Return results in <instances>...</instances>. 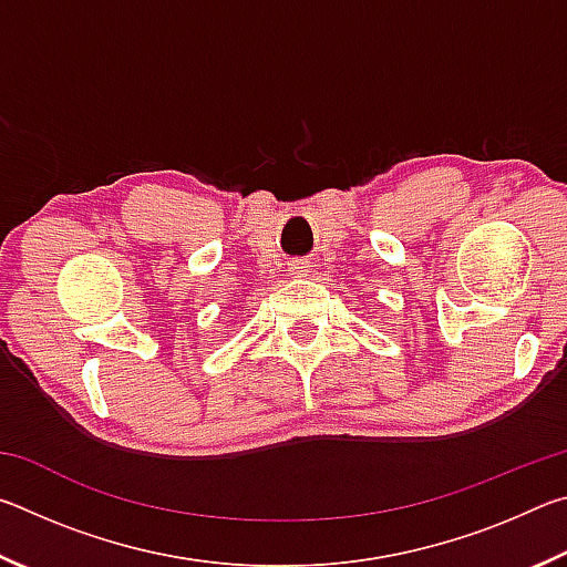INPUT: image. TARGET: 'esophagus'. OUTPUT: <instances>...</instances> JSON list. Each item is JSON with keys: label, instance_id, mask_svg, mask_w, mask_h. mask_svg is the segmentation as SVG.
<instances>
[{"label": "esophagus", "instance_id": "34e87169", "mask_svg": "<svg viewBox=\"0 0 567 567\" xmlns=\"http://www.w3.org/2000/svg\"><path fill=\"white\" fill-rule=\"evenodd\" d=\"M302 272H305L302 265H295V267H292V275H302Z\"/></svg>", "mask_w": 567, "mask_h": 567}]
</instances>
